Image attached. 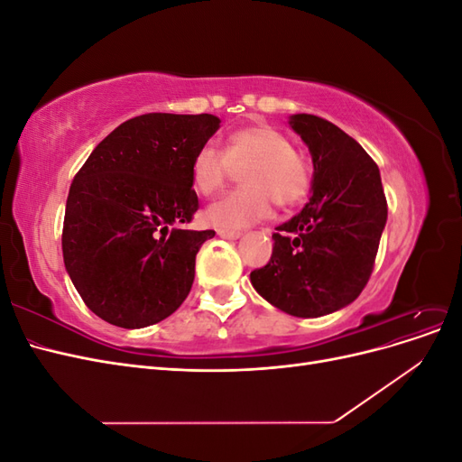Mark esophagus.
<instances>
[{"mask_svg":"<svg viewBox=\"0 0 462 462\" xmlns=\"http://www.w3.org/2000/svg\"><path fill=\"white\" fill-rule=\"evenodd\" d=\"M217 235L221 239H229V241H236L241 236V231H231V229H217Z\"/></svg>","mask_w":462,"mask_h":462,"instance_id":"obj_1","label":"esophagus"}]
</instances>
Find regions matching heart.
Instances as JSON below:
<instances>
[{
	"mask_svg": "<svg viewBox=\"0 0 462 462\" xmlns=\"http://www.w3.org/2000/svg\"><path fill=\"white\" fill-rule=\"evenodd\" d=\"M241 171L243 189L221 197L206 209V221L219 229H241L268 217L272 200L295 206L310 190L312 170L289 136L270 125H250L227 136L226 148L204 144L192 160V183L204 197H212L233 170Z\"/></svg>",
	"mask_w": 462,
	"mask_h": 462,
	"instance_id": "b5f03b06",
	"label": "heart"
}]
</instances>
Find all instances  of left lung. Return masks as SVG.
Masks as SVG:
<instances>
[{
    "label": "left lung",
    "mask_w": 462,
    "mask_h": 462,
    "mask_svg": "<svg viewBox=\"0 0 462 462\" xmlns=\"http://www.w3.org/2000/svg\"><path fill=\"white\" fill-rule=\"evenodd\" d=\"M291 129L309 146L312 197L272 235L270 262L250 283L275 309L326 316L366 287L387 221L380 170L353 136L326 119L297 114Z\"/></svg>",
    "instance_id": "left-lung-1"
}]
</instances>
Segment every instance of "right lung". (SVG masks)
Instances as JSON below:
<instances>
[{
    "instance_id": "add662e5",
    "label": "right lung",
    "mask_w": 462,
    "mask_h": 462,
    "mask_svg": "<svg viewBox=\"0 0 462 462\" xmlns=\"http://www.w3.org/2000/svg\"><path fill=\"white\" fill-rule=\"evenodd\" d=\"M219 117L146 114L97 144L69 189L63 262L88 309L138 329L171 316L216 231L185 229L199 209L192 160Z\"/></svg>"
}]
</instances>
